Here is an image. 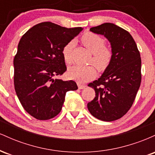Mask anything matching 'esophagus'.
I'll list each match as a JSON object with an SVG mask.
<instances>
[{"mask_svg":"<svg viewBox=\"0 0 155 155\" xmlns=\"http://www.w3.org/2000/svg\"><path fill=\"white\" fill-rule=\"evenodd\" d=\"M77 85H78V87H79V89H80V90H81V89H84L85 87H86L84 84H81L80 82H78Z\"/></svg>","mask_w":155,"mask_h":155,"instance_id":"esophagus-1","label":"esophagus"}]
</instances>
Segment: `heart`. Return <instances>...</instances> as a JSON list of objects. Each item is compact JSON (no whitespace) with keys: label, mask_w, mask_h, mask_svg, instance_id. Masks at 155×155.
Returning <instances> with one entry per match:
<instances>
[{"label":"heart","mask_w":155,"mask_h":155,"mask_svg":"<svg viewBox=\"0 0 155 155\" xmlns=\"http://www.w3.org/2000/svg\"><path fill=\"white\" fill-rule=\"evenodd\" d=\"M81 40L84 45L93 54L90 63H93L99 70H105L112 60V51L109 48L105 46L104 38L96 33H87L81 36ZM74 45L75 41H71L62 49L63 59L67 64L72 63V51ZM95 74V68L93 65H74L69 68L68 71L69 77L81 83L87 82L92 79Z\"/></svg>","instance_id":"obj_1"}]
</instances>
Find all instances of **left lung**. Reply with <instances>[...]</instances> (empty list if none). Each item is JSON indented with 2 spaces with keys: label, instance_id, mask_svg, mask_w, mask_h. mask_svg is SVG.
<instances>
[{
  "label": "left lung",
  "instance_id": "obj_1",
  "mask_svg": "<svg viewBox=\"0 0 155 155\" xmlns=\"http://www.w3.org/2000/svg\"><path fill=\"white\" fill-rule=\"evenodd\" d=\"M110 41L112 60L97 80L88 84L95 97L87 104L89 111L102 121L120 119L134 102L141 81V59L134 39L123 28L104 23L90 28Z\"/></svg>",
  "mask_w": 155,
  "mask_h": 155
}]
</instances>
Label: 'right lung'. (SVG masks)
<instances>
[{"label":"right lung","instance_id":"add662e5","mask_svg":"<svg viewBox=\"0 0 155 155\" xmlns=\"http://www.w3.org/2000/svg\"><path fill=\"white\" fill-rule=\"evenodd\" d=\"M81 31L80 27L44 22L28 30L19 41L14 59L15 92L24 109L37 120L57 116L66 92L78 89L74 81L56 77L67 70L62 49Z\"/></svg>","mask_w":155,"mask_h":155}]
</instances>
